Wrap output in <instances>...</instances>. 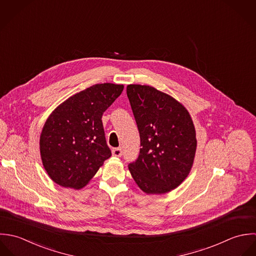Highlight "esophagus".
Returning <instances> with one entry per match:
<instances>
[{"label": "esophagus", "mask_w": 256, "mask_h": 256, "mask_svg": "<svg viewBox=\"0 0 256 256\" xmlns=\"http://www.w3.org/2000/svg\"><path fill=\"white\" fill-rule=\"evenodd\" d=\"M112 154L114 156H116V157H120L122 155V150L120 148H114L112 150Z\"/></svg>", "instance_id": "1"}]
</instances>
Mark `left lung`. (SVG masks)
Returning a JSON list of instances; mask_svg holds the SVG:
<instances>
[{"label":"left lung","instance_id":"obj_1","mask_svg":"<svg viewBox=\"0 0 256 256\" xmlns=\"http://www.w3.org/2000/svg\"><path fill=\"white\" fill-rule=\"evenodd\" d=\"M126 95L140 138V154L128 164L138 187L164 194L188 176L197 140L188 110L169 95L146 85H128Z\"/></svg>","mask_w":256,"mask_h":256}]
</instances>
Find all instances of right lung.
<instances>
[{
    "label": "right lung",
    "instance_id": "add662e5",
    "mask_svg": "<svg viewBox=\"0 0 256 256\" xmlns=\"http://www.w3.org/2000/svg\"><path fill=\"white\" fill-rule=\"evenodd\" d=\"M122 90V85H93L52 112L42 128L40 146L44 166L55 183L80 189L110 157L102 114Z\"/></svg>",
    "mask_w": 256,
    "mask_h": 256
}]
</instances>
